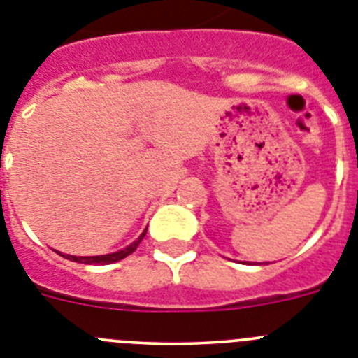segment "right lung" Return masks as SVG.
<instances>
[{"instance_id": "obj_1", "label": "right lung", "mask_w": 358, "mask_h": 358, "mask_svg": "<svg viewBox=\"0 0 358 358\" xmlns=\"http://www.w3.org/2000/svg\"><path fill=\"white\" fill-rule=\"evenodd\" d=\"M147 229L143 231L142 235L138 236V240H134L133 244L127 245L125 249L122 251H116V253H110V255H101V257H74V255H63V257L67 258V260H72V262H80V264H100V266H105V264H113V262H118L122 258L129 257L131 253H134L138 248V244L142 242L143 236H145Z\"/></svg>"}]
</instances>
